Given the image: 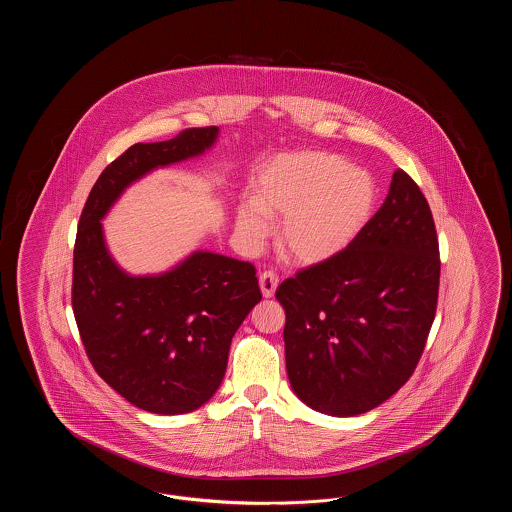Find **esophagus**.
Segmentation results:
<instances>
[{
	"instance_id": "34e87169",
	"label": "esophagus",
	"mask_w": 512,
	"mask_h": 512,
	"mask_svg": "<svg viewBox=\"0 0 512 512\" xmlns=\"http://www.w3.org/2000/svg\"><path fill=\"white\" fill-rule=\"evenodd\" d=\"M259 286L265 297H272L278 288V274L274 270H263L259 274Z\"/></svg>"
}]
</instances>
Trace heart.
<instances>
[{
    "label": "heart",
    "instance_id": "heart-1",
    "mask_svg": "<svg viewBox=\"0 0 512 512\" xmlns=\"http://www.w3.org/2000/svg\"><path fill=\"white\" fill-rule=\"evenodd\" d=\"M376 203L368 172L345 167L324 151L272 159L259 174L255 203L238 209L236 226L251 245L267 236V220L282 219L278 247L295 265L315 267L332 261L361 234Z\"/></svg>",
    "mask_w": 512,
    "mask_h": 512
}]
</instances>
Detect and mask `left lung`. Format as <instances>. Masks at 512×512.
I'll return each mask as SVG.
<instances>
[{"label": "left lung", "instance_id": "8db88e82", "mask_svg": "<svg viewBox=\"0 0 512 512\" xmlns=\"http://www.w3.org/2000/svg\"><path fill=\"white\" fill-rule=\"evenodd\" d=\"M439 244L430 205L405 171L361 234L328 263L284 280L286 368L318 413L355 416L390 399L418 365L436 317Z\"/></svg>", "mask_w": 512, "mask_h": 512}]
</instances>
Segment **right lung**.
<instances>
[{"instance_id":"add662e5","label":"right lung","mask_w":512,"mask_h":512,"mask_svg":"<svg viewBox=\"0 0 512 512\" xmlns=\"http://www.w3.org/2000/svg\"><path fill=\"white\" fill-rule=\"evenodd\" d=\"M219 128H186L134 144L105 171L78 220L73 313L86 355L126 401L155 414L199 409L219 390L230 341L261 301L251 263L197 251L159 276H128L103 242L101 222L122 190L157 167L203 153Z\"/></svg>"}]
</instances>
